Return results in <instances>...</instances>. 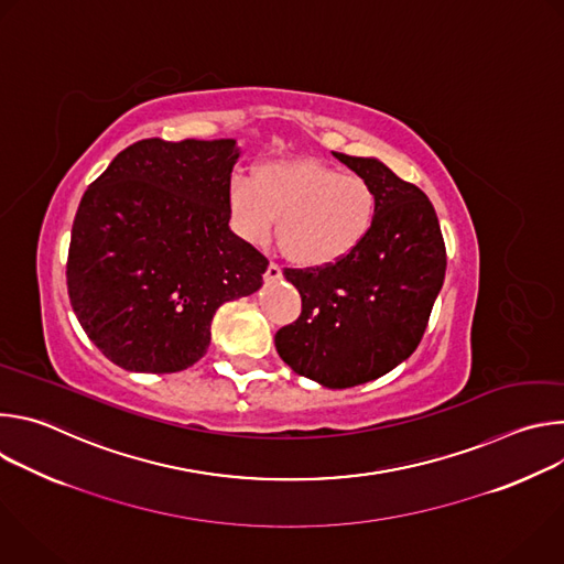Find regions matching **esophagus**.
Segmentation results:
<instances>
[{"instance_id":"esophagus-1","label":"esophagus","mask_w":564,"mask_h":564,"mask_svg":"<svg viewBox=\"0 0 564 564\" xmlns=\"http://www.w3.org/2000/svg\"><path fill=\"white\" fill-rule=\"evenodd\" d=\"M283 276V272H281V265L279 263H270L268 265V270H265V281H279Z\"/></svg>"}]
</instances>
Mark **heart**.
<instances>
[{
  "mask_svg": "<svg viewBox=\"0 0 564 564\" xmlns=\"http://www.w3.org/2000/svg\"><path fill=\"white\" fill-rule=\"evenodd\" d=\"M236 231L252 246L270 240L299 265H330L364 243L377 218V194L357 174L292 160L263 167L254 181L236 176L229 187Z\"/></svg>",
  "mask_w": 564,
  "mask_h": 564,
  "instance_id": "1",
  "label": "heart"
}]
</instances>
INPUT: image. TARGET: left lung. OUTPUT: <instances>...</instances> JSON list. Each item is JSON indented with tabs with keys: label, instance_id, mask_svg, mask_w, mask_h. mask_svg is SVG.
Returning <instances> with one entry per match:
<instances>
[{
	"label": "left lung",
	"instance_id": "obj_1",
	"mask_svg": "<svg viewBox=\"0 0 564 564\" xmlns=\"http://www.w3.org/2000/svg\"><path fill=\"white\" fill-rule=\"evenodd\" d=\"M377 194L364 243L330 265L285 268L301 314L274 346L301 377L328 388L377 379L420 346L446 274V246L426 194L375 158L335 153Z\"/></svg>",
	"mask_w": 564,
	"mask_h": 564
}]
</instances>
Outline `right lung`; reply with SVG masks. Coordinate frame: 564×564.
Here are the masks:
<instances>
[{"mask_svg":"<svg viewBox=\"0 0 564 564\" xmlns=\"http://www.w3.org/2000/svg\"><path fill=\"white\" fill-rule=\"evenodd\" d=\"M236 158L234 140H138L79 200L68 299L116 366L153 375L194 366L218 305L263 285L270 261L229 229Z\"/></svg>","mask_w":564,"mask_h":564,"instance_id":"1","label":"right lung"}]
</instances>
